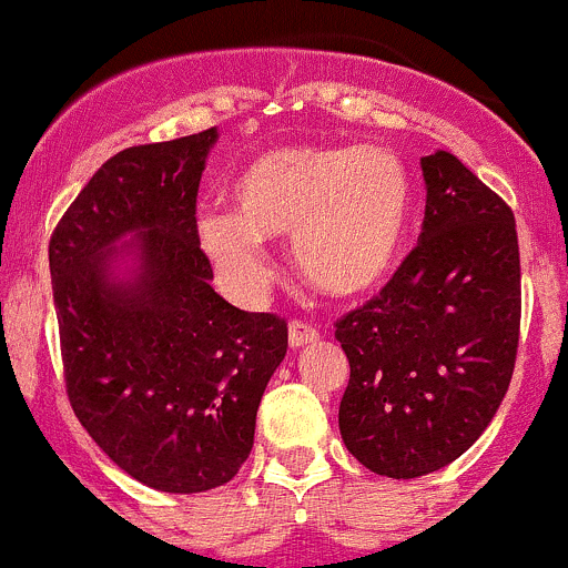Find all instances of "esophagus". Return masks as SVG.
Wrapping results in <instances>:
<instances>
[{
  "label": "esophagus",
  "instance_id": "obj_1",
  "mask_svg": "<svg viewBox=\"0 0 568 568\" xmlns=\"http://www.w3.org/2000/svg\"><path fill=\"white\" fill-rule=\"evenodd\" d=\"M317 339H321V332H317L312 323L290 321V345H293V348H304V345L317 343Z\"/></svg>",
  "mask_w": 568,
  "mask_h": 568
}]
</instances>
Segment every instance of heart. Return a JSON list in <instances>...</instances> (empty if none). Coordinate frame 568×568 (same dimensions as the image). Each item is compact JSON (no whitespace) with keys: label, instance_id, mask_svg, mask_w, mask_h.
<instances>
[{"label":"heart","instance_id":"b5f03b06","mask_svg":"<svg viewBox=\"0 0 568 568\" xmlns=\"http://www.w3.org/2000/svg\"><path fill=\"white\" fill-rule=\"evenodd\" d=\"M236 212L197 217L203 251L234 287L256 293L270 278L264 240L293 234V262L312 287L354 298L390 278L407 242L413 181L379 144H284L236 175Z\"/></svg>","mask_w":568,"mask_h":568}]
</instances>
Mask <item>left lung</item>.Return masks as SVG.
<instances>
[{"label": "left lung", "mask_w": 568, "mask_h": 568, "mask_svg": "<svg viewBox=\"0 0 568 568\" xmlns=\"http://www.w3.org/2000/svg\"><path fill=\"white\" fill-rule=\"evenodd\" d=\"M420 170L418 245L374 298L334 323L351 365L343 440L393 479L424 477L471 449L510 385L521 326L510 206L446 150Z\"/></svg>", "instance_id": "obj_1"}]
</instances>
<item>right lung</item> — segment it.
Segmentation results:
<instances>
[{
  "label": "right lung",
  "instance_id": "1",
  "mask_svg": "<svg viewBox=\"0 0 568 568\" xmlns=\"http://www.w3.org/2000/svg\"><path fill=\"white\" fill-rule=\"evenodd\" d=\"M214 142L209 128L111 155L50 236L69 404L122 471L166 494L236 477L287 354L284 317L236 310L209 284L194 214ZM125 233L140 234V267L116 282Z\"/></svg>",
  "mask_w": 568,
  "mask_h": 568
}]
</instances>
